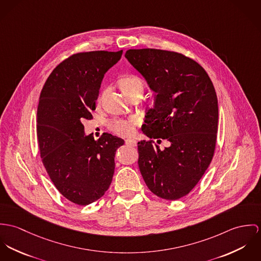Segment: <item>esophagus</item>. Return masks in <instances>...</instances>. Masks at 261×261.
Here are the masks:
<instances>
[{
    "instance_id": "1",
    "label": "esophagus",
    "mask_w": 261,
    "mask_h": 261,
    "mask_svg": "<svg viewBox=\"0 0 261 261\" xmlns=\"http://www.w3.org/2000/svg\"><path fill=\"white\" fill-rule=\"evenodd\" d=\"M125 143L128 145V146H131V147H135L137 145L136 140H134V139H126Z\"/></svg>"
}]
</instances>
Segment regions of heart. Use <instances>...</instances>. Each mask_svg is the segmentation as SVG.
<instances>
[{
    "label": "heart",
    "instance_id": "1",
    "mask_svg": "<svg viewBox=\"0 0 261 261\" xmlns=\"http://www.w3.org/2000/svg\"><path fill=\"white\" fill-rule=\"evenodd\" d=\"M120 86L123 89V91L127 94L128 97H131L132 95L144 91V82L143 80L136 75H127L120 79L119 81ZM108 92V88H104L99 96H98V103H102L104 100L105 95ZM138 122V119L136 117L132 116L129 118H117L109 123V128L112 132H114L117 135L121 136H128L133 133L134 126Z\"/></svg>",
    "mask_w": 261,
    "mask_h": 261
}]
</instances>
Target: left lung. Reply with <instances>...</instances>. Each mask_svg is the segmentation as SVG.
<instances>
[{"instance_id": "8db88e82", "label": "left lung", "mask_w": 261, "mask_h": 261, "mask_svg": "<svg viewBox=\"0 0 261 261\" xmlns=\"http://www.w3.org/2000/svg\"><path fill=\"white\" fill-rule=\"evenodd\" d=\"M125 57L155 92L138 142V165L146 185L158 197L187 195L208 168L216 146L218 102L202 67L180 53L130 49ZM161 139L170 146L160 149Z\"/></svg>"}]
</instances>
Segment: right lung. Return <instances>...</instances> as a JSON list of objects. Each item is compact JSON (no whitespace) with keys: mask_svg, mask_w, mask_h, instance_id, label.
I'll return each instance as SVG.
<instances>
[{"mask_svg":"<svg viewBox=\"0 0 261 261\" xmlns=\"http://www.w3.org/2000/svg\"><path fill=\"white\" fill-rule=\"evenodd\" d=\"M123 51L77 53L61 62L41 91L37 137L42 162L59 192L71 202L88 205L108 190L116 150L124 140L104 133L86 136L105 73Z\"/></svg>","mask_w":261,"mask_h":261,"instance_id":"obj_1","label":"right lung"}]
</instances>
